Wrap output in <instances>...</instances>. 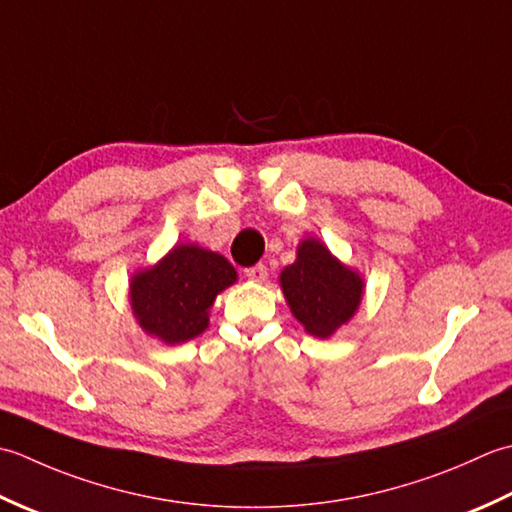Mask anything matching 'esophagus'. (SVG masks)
<instances>
[{"mask_svg":"<svg viewBox=\"0 0 512 512\" xmlns=\"http://www.w3.org/2000/svg\"><path fill=\"white\" fill-rule=\"evenodd\" d=\"M245 276L252 280V283H265L267 280V267L265 265H254V267H247L245 269Z\"/></svg>","mask_w":512,"mask_h":512,"instance_id":"obj_1","label":"esophagus"}]
</instances>
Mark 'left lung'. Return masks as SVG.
Returning a JSON list of instances; mask_svg holds the SVG:
<instances>
[{
  "mask_svg": "<svg viewBox=\"0 0 512 512\" xmlns=\"http://www.w3.org/2000/svg\"><path fill=\"white\" fill-rule=\"evenodd\" d=\"M280 289L305 331L329 338L358 311L364 280L318 238H305L298 245L296 263L280 271Z\"/></svg>",
  "mask_w": 512,
  "mask_h": 512,
  "instance_id": "left-lung-1",
  "label": "left lung"
}]
</instances>
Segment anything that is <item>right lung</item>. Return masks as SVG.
<instances>
[{"mask_svg":"<svg viewBox=\"0 0 512 512\" xmlns=\"http://www.w3.org/2000/svg\"><path fill=\"white\" fill-rule=\"evenodd\" d=\"M236 278L225 256L179 243L159 263L130 278L132 314L148 336L165 344L187 342L207 329L216 296Z\"/></svg>","mask_w":512,"mask_h":512,"instance_id":"right-lung-1","label":"right lung"}]
</instances>
